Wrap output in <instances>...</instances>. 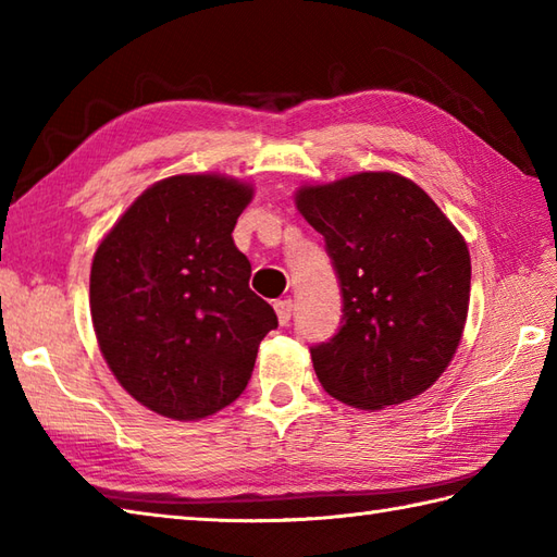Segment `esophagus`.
<instances>
[{
  "label": "esophagus",
  "mask_w": 557,
  "mask_h": 557,
  "mask_svg": "<svg viewBox=\"0 0 557 557\" xmlns=\"http://www.w3.org/2000/svg\"><path fill=\"white\" fill-rule=\"evenodd\" d=\"M292 311H294V304H292V299H280V301H275V313H277V321H280V325H289V321H292Z\"/></svg>",
  "instance_id": "obj_1"
}]
</instances>
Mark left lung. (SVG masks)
<instances>
[{"label":"left lung","instance_id":"8db88e82","mask_svg":"<svg viewBox=\"0 0 557 557\" xmlns=\"http://www.w3.org/2000/svg\"><path fill=\"white\" fill-rule=\"evenodd\" d=\"M297 208L323 234L342 289L339 330L311 347L325 393L359 409L425 393L465 333V236L421 186L395 172L301 186Z\"/></svg>","mask_w":557,"mask_h":557}]
</instances>
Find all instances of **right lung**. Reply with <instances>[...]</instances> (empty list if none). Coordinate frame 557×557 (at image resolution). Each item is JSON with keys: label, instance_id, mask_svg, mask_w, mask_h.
<instances>
[{"label": "right lung", "instance_id": "right-lung-1", "mask_svg": "<svg viewBox=\"0 0 557 557\" xmlns=\"http://www.w3.org/2000/svg\"><path fill=\"white\" fill-rule=\"evenodd\" d=\"M253 188L222 174L152 184L100 242L90 315L104 361L140 405L206 419L244 393L258 345L277 327L248 289L251 263L232 232Z\"/></svg>", "mask_w": 557, "mask_h": 557}]
</instances>
